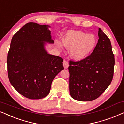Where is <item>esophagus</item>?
I'll list each match as a JSON object with an SVG mask.
<instances>
[{
  "mask_svg": "<svg viewBox=\"0 0 124 124\" xmlns=\"http://www.w3.org/2000/svg\"><path fill=\"white\" fill-rule=\"evenodd\" d=\"M63 67L65 69H67L69 67V62L68 61H66V60H64L63 62Z\"/></svg>",
  "mask_w": 124,
  "mask_h": 124,
  "instance_id": "obj_1",
  "label": "esophagus"
}]
</instances>
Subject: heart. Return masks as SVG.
<instances>
[{"mask_svg":"<svg viewBox=\"0 0 124 124\" xmlns=\"http://www.w3.org/2000/svg\"><path fill=\"white\" fill-rule=\"evenodd\" d=\"M62 44L70 48V55L76 60L86 57L95 45V38L92 34H87L81 31H69L63 36ZM58 46H59V45Z\"/></svg>","mask_w":124,"mask_h":124,"instance_id":"b5f03b06","label":"heart"}]
</instances>
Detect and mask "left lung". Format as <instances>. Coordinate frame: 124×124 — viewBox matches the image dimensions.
Returning a JSON list of instances; mask_svg holds the SVG:
<instances>
[{
  "label": "left lung",
  "mask_w": 124,
  "mask_h": 124,
  "mask_svg": "<svg viewBox=\"0 0 124 124\" xmlns=\"http://www.w3.org/2000/svg\"><path fill=\"white\" fill-rule=\"evenodd\" d=\"M98 37V43L90 55L79 61L69 62V91L74 100H95L112 81L115 61L110 40L100 28Z\"/></svg>",
  "instance_id": "8db88e82"
}]
</instances>
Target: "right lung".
<instances>
[{"instance_id": "1", "label": "right lung", "mask_w": 124, "mask_h": 124, "mask_svg": "<svg viewBox=\"0 0 124 124\" xmlns=\"http://www.w3.org/2000/svg\"><path fill=\"white\" fill-rule=\"evenodd\" d=\"M48 27L27 23L14 35L7 54L11 84L29 99L46 97L54 78L64 69L63 59L48 54L45 49V42L54 43Z\"/></svg>"}]
</instances>
